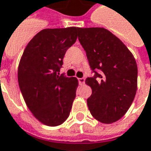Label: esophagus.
Returning <instances> with one entry per match:
<instances>
[{"label": "esophagus", "mask_w": 151, "mask_h": 151, "mask_svg": "<svg viewBox=\"0 0 151 151\" xmlns=\"http://www.w3.org/2000/svg\"><path fill=\"white\" fill-rule=\"evenodd\" d=\"M78 82L80 85H83L85 83V78H78Z\"/></svg>", "instance_id": "34e87169"}]
</instances>
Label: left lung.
Segmentation results:
<instances>
[{
    "mask_svg": "<svg viewBox=\"0 0 151 151\" xmlns=\"http://www.w3.org/2000/svg\"><path fill=\"white\" fill-rule=\"evenodd\" d=\"M78 40L85 50L93 77L86 79L92 94L87 99L91 115L103 123L123 117L137 89V65L127 47L103 28H80Z\"/></svg>",
    "mask_w": 151,
    "mask_h": 151,
    "instance_id": "1",
    "label": "left lung"
}]
</instances>
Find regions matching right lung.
<instances>
[{"mask_svg":"<svg viewBox=\"0 0 151 151\" xmlns=\"http://www.w3.org/2000/svg\"><path fill=\"white\" fill-rule=\"evenodd\" d=\"M78 30L70 27L39 32L24 49L19 65L18 81L26 105L37 119L50 127L68 119L76 96L78 79L59 72Z\"/></svg>","mask_w":151,"mask_h":151,"instance_id":"1","label":"right lung"}]
</instances>
